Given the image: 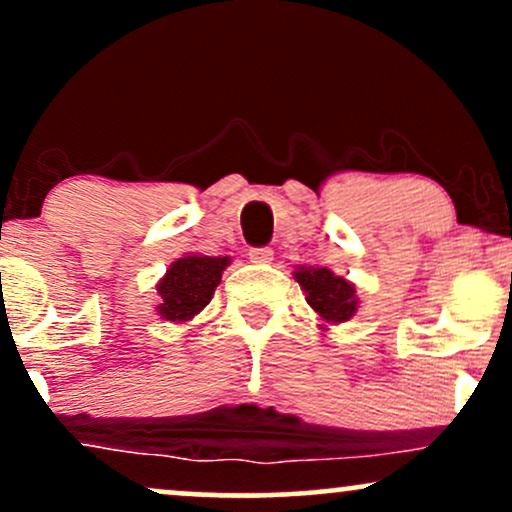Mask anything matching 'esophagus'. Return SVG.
<instances>
[{"mask_svg":"<svg viewBox=\"0 0 512 512\" xmlns=\"http://www.w3.org/2000/svg\"><path fill=\"white\" fill-rule=\"evenodd\" d=\"M274 260L272 248H250V262L255 264H269Z\"/></svg>","mask_w":512,"mask_h":512,"instance_id":"1","label":"esophagus"}]
</instances>
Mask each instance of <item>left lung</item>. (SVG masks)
<instances>
[{"instance_id":"8db88e82","label":"left lung","mask_w":512,"mask_h":512,"mask_svg":"<svg viewBox=\"0 0 512 512\" xmlns=\"http://www.w3.org/2000/svg\"><path fill=\"white\" fill-rule=\"evenodd\" d=\"M296 281L303 286L305 301L325 322H346L351 320L358 308L354 284L330 272L327 267H301Z\"/></svg>"}]
</instances>
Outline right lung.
<instances>
[{
  "mask_svg": "<svg viewBox=\"0 0 512 512\" xmlns=\"http://www.w3.org/2000/svg\"><path fill=\"white\" fill-rule=\"evenodd\" d=\"M228 262V257L187 255L170 264L161 284L156 286L161 301L156 310L163 320L187 322L207 308Z\"/></svg>",
  "mask_w": 512,
  "mask_h": 512,
  "instance_id": "1",
  "label": "right lung"
}]
</instances>
